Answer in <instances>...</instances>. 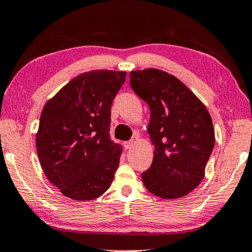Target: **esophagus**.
<instances>
[{"label":"esophagus","instance_id":"esophagus-1","mask_svg":"<svg viewBox=\"0 0 252 252\" xmlns=\"http://www.w3.org/2000/svg\"><path fill=\"white\" fill-rule=\"evenodd\" d=\"M133 144H134L133 140H129V141H125V142H123V146H125L126 149H130V148L133 146Z\"/></svg>","mask_w":252,"mask_h":252}]
</instances>
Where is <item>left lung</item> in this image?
I'll use <instances>...</instances> for the list:
<instances>
[{
    "instance_id": "8db88e82",
    "label": "left lung",
    "mask_w": 252,
    "mask_h": 252,
    "mask_svg": "<svg viewBox=\"0 0 252 252\" xmlns=\"http://www.w3.org/2000/svg\"><path fill=\"white\" fill-rule=\"evenodd\" d=\"M130 86L148 104V133L155 152L141 174L149 192L181 198L199 186L215 144L212 118L200 99L172 74L157 69L130 72Z\"/></svg>"
}]
</instances>
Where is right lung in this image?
<instances>
[{"instance_id": "right-lung-1", "label": "right lung", "mask_w": 252, "mask_h": 252, "mask_svg": "<svg viewBox=\"0 0 252 252\" xmlns=\"http://www.w3.org/2000/svg\"><path fill=\"white\" fill-rule=\"evenodd\" d=\"M125 71L94 70L67 82L45 104L36 134L40 166L74 200H93L113 182L122 147L111 140V106Z\"/></svg>"}]
</instances>
